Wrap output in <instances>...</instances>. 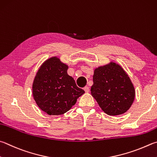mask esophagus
<instances>
[{
  "mask_svg": "<svg viewBox=\"0 0 157 157\" xmlns=\"http://www.w3.org/2000/svg\"><path fill=\"white\" fill-rule=\"evenodd\" d=\"M84 90H85V92H86V93H88V92H89V87H88V86H85L84 88Z\"/></svg>",
  "mask_w": 157,
  "mask_h": 157,
  "instance_id": "1",
  "label": "esophagus"
}]
</instances>
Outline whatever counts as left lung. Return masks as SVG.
I'll return each instance as SVG.
<instances>
[{"mask_svg": "<svg viewBox=\"0 0 157 157\" xmlns=\"http://www.w3.org/2000/svg\"><path fill=\"white\" fill-rule=\"evenodd\" d=\"M91 95L99 106L108 115H121L130 108L135 91L124 69L110 63L94 71Z\"/></svg>", "mask_w": 157, "mask_h": 157, "instance_id": "8db88e82", "label": "left lung"}]
</instances>
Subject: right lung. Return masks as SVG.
Segmentation results:
<instances>
[{"label": "right lung", "instance_id": "obj_1", "mask_svg": "<svg viewBox=\"0 0 157 157\" xmlns=\"http://www.w3.org/2000/svg\"><path fill=\"white\" fill-rule=\"evenodd\" d=\"M67 69V65L53 57L42 64L34 79L33 98L38 107L48 115L67 113L84 93L68 75Z\"/></svg>", "mask_w": 157, "mask_h": 157}]
</instances>
